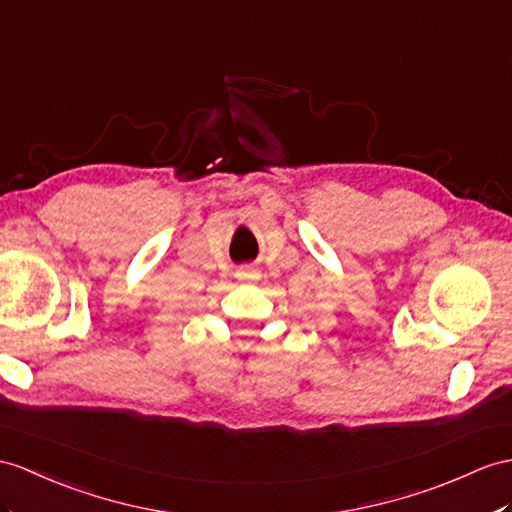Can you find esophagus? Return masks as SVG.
Here are the masks:
<instances>
[{
	"instance_id": "esophagus-1",
	"label": "esophagus",
	"mask_w": 512,
	"mask_h": 512,
	"mask_svg": "<svg viewBox=\"0 0 512 512\" xmlns=\"http://www.w3.org/2000/svg\"><path fill=\"white\" fill-rule=\"evenodd\" d=\"M236 278H239L241 282L256 280V278H258V271H256L254 267H241L239 271H236Z\"/></svg>"
}]
</instances>
